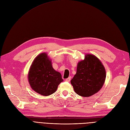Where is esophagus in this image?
I'll return each instance as SVG.
<instances>
[{"label":"esophagus","mask_w":130,"mask_h":130,"mask_svg":"<svg viewBox=\"0 0 130 130\" xmlns=\"http://www.w3.org/2000/svg\"><path fill=\"white\" fill-rule=\"evenodd\" d=\"M70 79H71V78H70V77H69L68 78H66V82H69L70 81Z\"/></svg>","instance_id":"34e87169"}]
</instances>
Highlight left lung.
Returning a JSON list of instances; mask_svg holds the SVG:
<instances>
[{
	"label": "left lung",
	"instance_id": "left-lung-1",
	"mask_svg": "<svg viewBox=\"0 0 130 130\" xmlns=\"http://www.w3.org/2000/svg\"><path fill=\"white\" fill-rule=\"evenodd\" d=\"M106 78L103 64L96 57L90 54L78 63L76 73L71 80L74 91L78 95L88 97L99 92Z\"/></svg>",
	"mask_w": 130,
	"mask_h": 130
}]
</instances>
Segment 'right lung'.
<instances>
[{"instance_id": "add662e5", "label": "right lung", "mask_w": 130, "mask_h": 130, "mask_svg": "<svg viewBox=\"0 0 130 130\" xmlns=\"http://www.w3.org/2000/svg\"><path fill=\"white\" fill-rule=\"evenodd\" d=\"M28 80L32 89L44 96L55 92L58 85L63 81L61 74L54 69L45 53L35 58L30 67Z\"/></svg>"}]
</instances>
